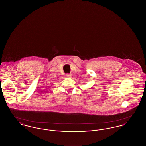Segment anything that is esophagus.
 Returning a JSON list of instances; mask_svg holds the SVG:
<instances>
[{
    "instance_id": "34e87169",
    "label": "esophagus",
    "mask_w": 146,
    "mask_h": 146,
    "mask_svg": "<svg viewBox=\"0 0 146 146\" xmlns=\"http://www.w3.org/2000/svg\"><path fill=\"white\" fill-rule=\"evenodd\" d=\"M66 76H67V78H72V75L71 74H69V73H68V74H66Z\"/></svg>"
}]
</instances>
